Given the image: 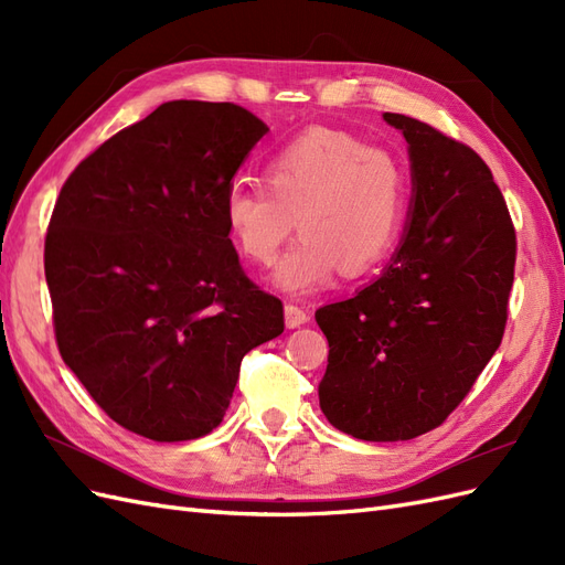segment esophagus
I'll return each mask as SVG.
<instances>
[{
    "mask_svg": "<svg viewBox=\"0 0 565 565\" xmlns=\"http://www.w3.org/2000/svg\"><path fill=\"white\" fill-rule=\"evenodd\" d=\"M309 320H311V313H309V309H303V306H297V303L285 306L287 328H301V324L309 322Z\"/></svg>",
    "mask_w": 565,
    "mask_h": 565,
    "instance_id": "esophagus-1",
    "label": "esophagus"
}]
</instances>
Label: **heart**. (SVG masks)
<instances>
[{
    "instance_id": "b5f03b06",
    "label": "heart",
    "mask_w": 565,
    "mask_h": 565,
    "mask_svg": "<svg viewBox=\"0 0 565 565\" xmlns=\"http://www.w3.org/2000/svg\"><path fill=\"white\" fill-rule=\"evenodd\" d=\"M407 216L403 162L339 129H306L264 167V183L235 181L224 195V224L247 262L270 266L299 224V243L273 280L306 295L344 268L365 276L388 259Z\"/></svg>"
}]
</instances>
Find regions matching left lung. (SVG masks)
<instances>
[{
	"instance_id": "8db88e82",
	"label": "left lung",
	"mask_w": 565,
	"mask_h": 565,
	"mask_svg": "<svg viewBox=\"0 0 565 565\" xmlns=\"http://www.w3.org/2000/svg\"><path fill=\"white\" fill-rule=\"evenodd\" d=\"M403 131L415 198L407 235L382 278L316 311L328 337L320 409L361 440H409L467 398L507 328L516 228L473 148L415 117Z\"/></svg>"
}]
</instances>
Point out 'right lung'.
Returning a JSON list of instances; mask_svg holds the SVG:
<instances>
[{
    "label": "right lung",
    "mask_w": 565,
    "mask_h": 565,
    "mask_svg": "<svg viewBox=\"0 0 565 565\" xmlns=\"http://www.w3.org/2000/svg\"><path fill=\"white\" fill-rule=\"evenodd\" d=\"M268 127L235 104L169 100L65 179L44 241L65 365L127 431L174 443L224 419L243 358L285 330L226 224L233 174Z\"/></svg>",
    "instance_id": "right-lung-1"
}]
</instances>
